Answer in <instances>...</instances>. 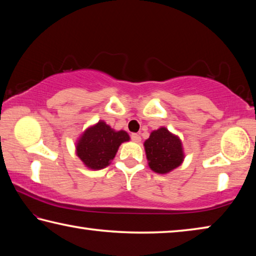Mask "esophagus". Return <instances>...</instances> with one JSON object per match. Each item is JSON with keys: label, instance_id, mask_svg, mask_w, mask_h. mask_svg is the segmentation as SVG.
<instances>
[{"label": "esophagus", "instance_id": "1", "mask_svg": "<svg viewBox=\"0 0 256 256\" xmlns=\"http://www.w3.org/2000/svg\"><path fill=\"white\" fill-rule=\"evenodd\" d=\"M131 138H132L133 142H136V144H138V142L141 141V136H138V134H136V133H132L131 134Z\"/></svg>", "mask_w": 256, "mask_h": 256}]
</instances>
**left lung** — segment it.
<instances>
[{"label":"left lung","instance_id":"1","mask_svg":"<svg viewBox=\"0 0 256 256\" xmlns=\"http://www.w3.org/2000/svg\"><path fill=\"white\" fill-rule=\"evenodd\" d=\"M144 148L150 168L158 174H167L175 170L184 159L180 140L166 128L151 132L144 142Z\"/></svg>","mask_w":256,"mask_h":256}]
</instances>
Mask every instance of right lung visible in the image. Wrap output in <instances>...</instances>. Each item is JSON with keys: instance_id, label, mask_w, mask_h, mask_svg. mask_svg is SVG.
Here are the masks:
<instances>
[{"instance_id": "add662e5", "label": "right lung", "mask_w": 256, "mask_h": 256, "mask_svg": "<svg viewBox=\"0 0 256 256\" xmlns=\"http://www.w3.org/2000/svg\"><path fill=\"white\" fill-rule=\"evenodd\" d=\"M128 140L126 132H116L100 120L82 134L76 144V154L90 170H102L114 159L120 144Z\"/></svg>"}]
</instances>
